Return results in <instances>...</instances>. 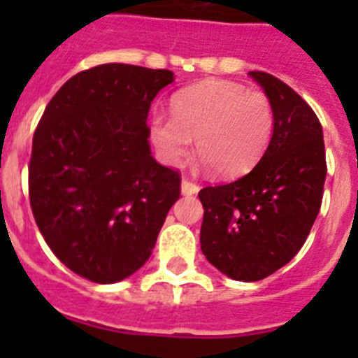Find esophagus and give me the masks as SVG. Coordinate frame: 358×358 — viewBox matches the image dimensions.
Returning a JSON list of instances; mask_svg holds the SVG:
<instances>
[{"mask_svg": "<svg viewBox=\"0 0 358 358\" xmlns=\"http://www.w3.org/2000/svg\"><path fill=\"white\" fill-rule=\"evenodd\" d=\"M181 192H182V195H195L199 192V185L194 181H189V179H182Z\"/></svg>", "mask_w": 358, "mask_h": 358, "instance_id": "34e87169", "label": "esophagus"}]
</instances>
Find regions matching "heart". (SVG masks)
I'll return each mask as SVG.
<instances>
[{
  "label": "heart",
  "mask_w": 358,
  "mask_h": 358,
  "mask_svg": "<svg viewBox=\"0 0 358 358\" xmlns=\"http://www.w3.org/2000/svg\"><path fill=\"white\" fill-rule=\"evenodd\" d=\"M274 131V110L262 91L242 84L208 80L172 98V116L154 113L150 140L166 164H181L195 138L197 152L217 176L251 170L264 156Z\"/></svg>",
  "instance_id": "heart-1"
}]
</instances>
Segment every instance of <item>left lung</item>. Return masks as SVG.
Wrapping results in <instances>:
<instances>
[{"mask_svg": "<svg viewBox=\"0 0 358 358\" xmlns=\"http://www.w3.org/2000/svg\"><path fill=\"white\" fill-rule=\"evenodd\" d=\"M273 103V138L248 176L199 192L201 249L231 280L258 281L289 264L317 218L327 179L322 127L292 87L249 71Z\"/></svg>", "mask_w": 358, "mask_h": 358, "instance_id": "left-lung-1", "label": "left lung"}]
</instances>
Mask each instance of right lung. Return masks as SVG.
Instances as JSON below:
<instances>
[{
    "label": "right lung",
    "mask_w": 358,
    "mask_h": 358,
    "mask_svg": "<svg viewBox=\"0 0 358 358\" xmlns=\"http://www.w3.org/2000/svg\"><path fill=\"white\" fill-rule=\"evenodd\" d=\"M169 69L102 64L69 78L34 134L28 192L53 255L94 283H116L150 258L181 177L152 157V100Z\"/></svg>",
    "instance_id": "obj_1"
}]
</instances>
